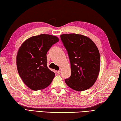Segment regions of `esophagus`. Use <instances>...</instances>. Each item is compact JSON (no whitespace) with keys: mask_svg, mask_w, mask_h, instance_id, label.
Here are the masks:
<instances>
[{"mask_svg":"<svg viewBox=\"0 0 121 121\" xmlns=\"http://www.w3.org/2000/svg\"><path fill=\"white\" fill-rule=\"evenodd\" d=\"M56 73H57L58 74H60V73H61V71H60V70L57 71H56Z\"/></svg>","mask_w":121,"mask_h":121,"instance_id":"34e87169","label":"esophagus"}]
</instances>
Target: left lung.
Wrapping results in <instances>:
<instances>
[{
	"mask_svg": "<svg viewBox=\"0 0 121 121\" xmlns=\"http://www.w3.org/2000/svg\"><path fill=\"white\" fill-rule=\"evenodd\" d=\"M60 38L71 64V74L65 79V83L75 91L86 90L94 84L100 72L99 50L91 39L83 35L63 34Z\"/></svg>",
	"mask_w": 121,
	"mask_h": 121,
	"instance_id": "1",
	"label": "left lung"
}]
</instances>
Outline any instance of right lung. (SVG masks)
Listing matches in <instances>:
<instances>
[{
	"label": "right lung",
	"instance_id": "right-lung-1",
	"mask_svg": "<svg viewBox=\"0 0 121 121\" xmlns=\"http://www.w3.org/2000/svg\"><path fill=\"white\" fill-rule=\"evenodd\" d=\"M59 41L54 35L41 34L26 40L19 49L16 60L18 73L30 89H43L52 81L55 73L47 67V53Z\"/></svg>",
	"mask_w": 121,
	"mask_h": 121
}]
</instances>
